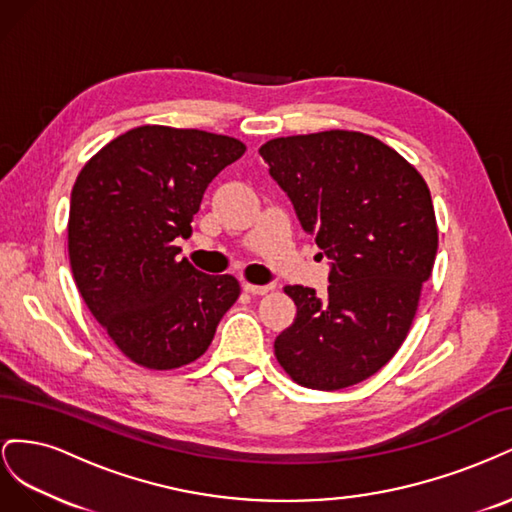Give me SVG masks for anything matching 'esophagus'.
<instances>
[{
  "instance_id": "esophagus-1",
  "label": "esophagus",
  "mask_w": 512,
  "mask_h": 512,
  "mask_svg": "<svg viewBox=\"0 0 512 512\" xmlns=\"http://www.w3.org/2000/svg\"><path fill=\"white\" fill-rule=\"evenodd\" d=\"M243 290L250 292V294H258V297H260V294H267V292L271 290V286H258V284L245 282V284H243Z\"/></svg>"
}]
</instances>
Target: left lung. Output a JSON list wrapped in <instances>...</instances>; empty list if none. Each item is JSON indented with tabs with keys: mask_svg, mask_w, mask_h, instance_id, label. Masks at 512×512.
Segmentation results:
<instances>
[{
	"mask_svg": "<svg viewBox=\"0 0 512 512\" xmlns=\"http://www.w3.org/2000/svg\"><path fill=\"white\" fill-rule=\"evenodd\" d=\"M258 153L331 258L324 299L314 288H284L297 318L275 339L277 361L307 389L359 384L404 344L431 275L438 224L427 183L363 132L273 138Z\"/></svg>",
	"mask_w": 512,
	"mask_h": 512,
	"instance_id": "1",
	"label": "left lung"
}]
</instances>
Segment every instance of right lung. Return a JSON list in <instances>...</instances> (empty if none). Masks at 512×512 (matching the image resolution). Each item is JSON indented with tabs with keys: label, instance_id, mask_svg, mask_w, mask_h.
<instances>
[{
	"label": "right lung",
	"instance_id": "add662e5",
	"mask_svg": "<svg viewBox=\"0 0 512 512\" xmlns=\"http://www.w3.org/2000/svg\"><path fill=\"white\" fill-rule=\"evenodd\" d=\"M237 138L141 126L117 136L76 177L68 254L76 288L115 346L136 365L177 369L205 354L239 299L232 275L177 258L207 185L239 160Z\"/></svg>",
	"mask_w": 512,
	"mask_h": 512
}]
</instances>
